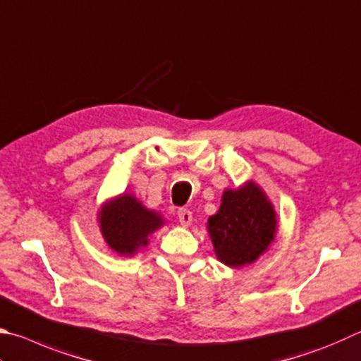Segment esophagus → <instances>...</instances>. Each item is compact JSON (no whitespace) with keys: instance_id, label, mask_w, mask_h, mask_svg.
Segmentation results:
<instances>
[{"instance_id":"obj_1","label":"esophagus","mask_w":361,"mask_h":361,"mask_svg":"<svg viewBox=\"0 0 361 361\" xmlns=\"http://www.w3.org/2000/svg\"><path fill=\"white\" fill-rule=\"evenodd\" d=\"M178 219H180V224H181L183 227L191 226V222H192V213L189 212V209H186V208H180V209H178Z\"/></svg>"}]
</instances>
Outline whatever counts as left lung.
<instances>
[{"label": "left lung", "instance_id": "1", "mask_svg": "<svg viewBox=\"0 0 361 361\" xmlns=\"http://www.w3.org/2000/svg\"><path fill=\"white\" fill-rule=\"evenodd\" d=\"M207 231L216 257L231 268L251 265L268 251L278 232V216L264 189L252 180L224 189Z\"/></svg>", "mask_w": 361, "mask_h": 361}]
</instances>
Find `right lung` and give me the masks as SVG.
Returning a JSON list of instances; mask_svg holds the SVG:
<instances>
[{"label":"right lung","instance_id":"right-lung-1","mask_svg":"<svg viewBox=\"0 0 361 361\" xmlns=\"http://www.w3.org/2000/svg\"><path fill=\"white\" fill-rule=\"evenodd\" d=\"M166 224L156 209L147 208L134 194H118L97 209V226L114 252L133 257L149 243V237Z\"/></svg>","mask_w":361,"mask_h":361}]
</instances>
